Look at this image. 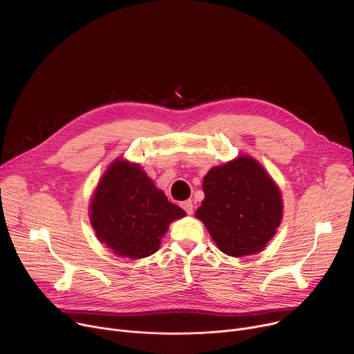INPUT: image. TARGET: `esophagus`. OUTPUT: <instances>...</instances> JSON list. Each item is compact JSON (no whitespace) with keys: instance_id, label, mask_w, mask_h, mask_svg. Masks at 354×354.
<instances>
[{"instance_id":"esophagus-1","label":"esophagus","mask_w":354,"mask_h":354,"mask_svg":"<svg viewBox=\"0 0 354 354\" xmlns=\"http://www.w3.org/2000/svg\"><path fill=\"white\" fill-rule=\"evenodd\" d=\"M181 208L188 214V215H191L192 214V211H194V205H192V201L191 200H187V201H183L181 203Z\"/></svg>"}]
</instances>
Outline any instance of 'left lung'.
<instances>
[{"instance_id": "1", "label": "left lung", "mask_w": 354, "mask_h": 354, "mask_svg": "<svg viewBox=\"0 0 354 354\" xmlns=\"http://www.w3.org/2000/svg\"><path fill=\"white\" fill-rule=\"evenodd\" d=\"M205 198L195 216L221 252L243 257L264 249L283 216L277 185L252 157L214 167L204 177Z\"/></svg>"}]
</instances>
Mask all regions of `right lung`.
<instances>
[{"label":"right lung","instance_id":"right-lung-1","mask_svg":"<svg viewBox=\"0 0 354 354\" xmlns=\"http://www.w3.org/2000/svg\"><path fill=\"white\" fill-rule=\"evenodd\" d=\"M184 215L139 166L116 160L95 189L90 219L116 254L142 259L157 252L170 222Z\"/></svg>","mask_w":354,"mask_h":354}]
</instances>
